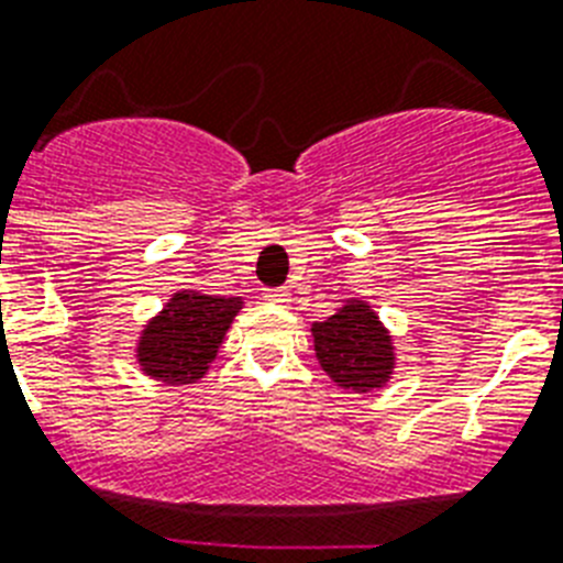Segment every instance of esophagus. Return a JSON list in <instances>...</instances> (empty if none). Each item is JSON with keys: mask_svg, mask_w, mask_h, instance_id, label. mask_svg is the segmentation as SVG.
I'll return each instance as SVG.
<instances>
[{"mask_svg": "<svg viewBox=\"0 0 563 563\" xmlns=\"http://www.w3.org/2000/svg\"><path fill=\"white\" fill-rule=\"evenodd\" d=\"M263 297H266L268 303H277V306H289L291 303V291L289 289H263Z\"/></svg>", "mask_w": 563, "mask_h": 563, "instance_id": "obj_1", "label": "esophagus"}]
</instances>
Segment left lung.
<instances>
[{
    "label": "left lung",
    "mask_w": 563,
    "mask_h": 563,
    "mask_svg": "<svg viewBox=\"0 0 563 563\" xmlns=\"http://www.w3.org/2000/svg\"><path fill=\"white\" fill-rule=\"evenodd\" d=\"M318 361L343 389L369 391L391 375V343L369 306L352 300L349 306L311 325Z\"/></svg>",
    "instance_id": "obj_1"
}]
</instances>
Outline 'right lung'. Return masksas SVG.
<instances>
[{"label": "right lung", "instance_id": "1", "mask_svg": "<svg viewBox=\"0 0 563 563\" xmlns=\"http://www.w3.org/2000/svg\"><path fill=\"white\" fill-rule=\"evenodd\" d=\"M240 297L174 295L140 340V363L165 384H194L214 361Z\"/></svg>", "mask_w": 563, "mask_h": 563}]
</instances>
